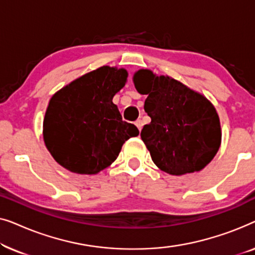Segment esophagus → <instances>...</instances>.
<instances>
[{
	"label": "esophagus",
	"mask_w": 255,
	"mask_h": 255,
	"mask_svg": "<svg viewBox=\"0 0 255 255\" xmlns=\"http://www.w3.org/2000/svg\"><path fill=\"white\" fill-rule=\"evenodd\" d=\"M135 125H137L138 130H139V131H141V128H142V125H144V123H142V121H141V120H138L137 122H135Z\"/></svg>",
	"instance_id": "34e87169"
}]
</instances>
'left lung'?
<instances>
[{"mask_svg":"<svg viewBox=\"0 0 255 255\" xmlns=\"http://www.w3.org/2000/svg\"><path fill=\"white\" fill-rule=\"evenodd\" d=\"M138 93L147 95L151 123L141 139L153 162L163 172L183 175L203 169L221 145V124L214 106L183 83L140 69L133 76Z\"/></svg>","mask_w":255,"mask_h":255,"instance_id":"1","label":"left lung"}]
</instances>
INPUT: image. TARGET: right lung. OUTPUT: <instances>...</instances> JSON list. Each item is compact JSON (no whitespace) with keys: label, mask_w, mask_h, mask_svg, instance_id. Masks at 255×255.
Instances as JSON below:
<instances>
[{"label":"right lung","mask_w":255,"mask_h":255,"mask_svg":"<svg viewBox=\"0 0 255 255\" xmlns=\"http://www.w3.org/2000/svg\"><path fill=\"white\" fill-rule=\"evenodd\" d=\"M127 78L125 69L103 66L52 97L44 118V141L62 167L78 174L99 173L117 159L128 139L139 134L113 103Z\"/></svg>","instance_id":"1"}]
</instances>
